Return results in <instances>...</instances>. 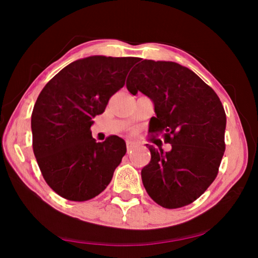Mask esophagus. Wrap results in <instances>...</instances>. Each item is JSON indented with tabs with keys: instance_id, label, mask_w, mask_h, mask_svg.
<instances>
[{
	"instance_id": "obj_1",
	"label": "esophagus",
	"mask_w": 258,
	"mask_h": 258,
	"mask_svg": "<svg viewBox=\"0 0 258 258\" xmlns=\"http://www.w3.org/2000/svg\"><path fill=\"white\" fill-rule=\"evenodd\" d=\"M126 149H127V152H131L133 149V142L132 141H126Z\"/></svg>"
}]
</instances>
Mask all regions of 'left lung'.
<instances>
[{
    "label": "left lung",
    "mask_w": 258,
    "mask_h": 258,
    "mask_svg": "<svg viewBox=\"0 0 258 258\" xmlns=\"http://www.w3.org/2000/svg\"><path fill=\"white\" fill-rule=\"evenodd\" d=\"M126 87L155 104L149 133L161 135L172 150L149 148L150 163L141 176L159 206L184 207L198 199L217 176L225 151L226 116L220 98L189 68L172 61L139 59Z\"/></svg>",
    "instance_id": "obj_1"
}]
</instances>
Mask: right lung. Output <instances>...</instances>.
<instances>
[{
  "label": "right lung",
  "mask_w": 258,
  "mask_h": 258,
  "mask_svg": "<svg viewBox=\"0 0 258 258\" xmlns=\"http://www.w3.org/2000/svg\"><path fill=\"white\" fill-rule=\"evenodd\" d=\"M139 58L93 55L64 67L43 87L32 113L33 151L52 190L86 202L106 189L126 154L123 139L92 138L91 125L125 84Z\"/></svg>",
  "instance_id": "add662e5"
}]
</instances>
